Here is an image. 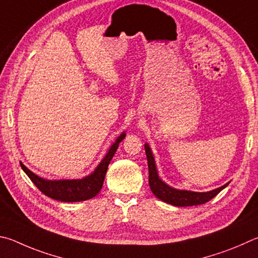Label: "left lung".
<instances>
[{"label": "left lung", "instance_id": "8db88e82", "mask_svg": "<svg viewBox=\"0 0 258 258\" xmlns=\"http://www.w3.org/2000/svg\"><path fill=\"white\" fill-rule=\"evenodd\" d=\"M145 152L148 162V172H150V175H148V183H150L151 190L159 200L168 203V204L181 207L205 204L206 202L214 198L222 189H224L229 184L228 182L222 187L206 192L180 190V189L172 188L169 184H166L164 181H162V179L159 177L154 156H153L152 150L148 146V144H145Z\"/></svg>", "mask_w": 258, "mask_h": 258}]
</instances>
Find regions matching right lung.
<instances>
[{
    "instance_id": "right-lung-1",
    "label": "right lung",
    "mask_w": 258,
    "mask_h": 258,
    "mask_svg": "<svg viewBox=\"0 0 258 258\" xmlns=\"http://www.w3.org/2000/svg\"><path fill=\"white\" fill-rule=\"evenodd\" d=\"M125 137V133H122L116 141L112 144L110 150L104 156L96 169L87 177L83 179H72V180H46L38 177L37 174L27 168L20 162V165L25 173L28 175L29 179L34 182V184L42 191L45 196L51 197L55 201L60 202H83L90 200L101 191L104 178H105L107 166L110 164L112 157L114 156L115 152L119 147V144L123 141Z\"/></svg>"
}]
</instances>
